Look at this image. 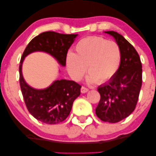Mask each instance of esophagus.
I'll return each instance as SVG.
<instances>
[{"label": "esophagus", "mask_w": 156, "mask_h": 156, "mask_svg": "<svg viewBox=\"0 0 156 156\" xmlns=\"http://www.w3.org/2000/svg\"><path fill=\"white\" fill-rule=\"evenodd\" d=\"M88 91H89V89H87V87H85L84 86H82V87H81V92H82V93H83V94L86 93Z\"/></svg>", "instance_id": "esophagus-1"}]
</instances>
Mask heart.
Wrapping results in <instances>:
<instances>
[{
	"label": "heart",
	"instance_id": "obj_1",
	"mask_svg": "<svg viewBox=\"0 0 156 156\" xmlns=\"http://www.w3.org/2000/svg\"><path fill=\"white\" fill-rule=\"evenodd\" d=\"M121 59L122 52L117 42L101 37H89L77 42L74 52L67 55L65 62L74 80H80L87 69L89 82L101 84L116 75Z\"/></svg>",
	"mask_w": 156,
	"mask_h": 156
}]
</instances>
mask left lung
Returning a JSON list of instances; mask_svg holds the SVG:
<instances>
[{
	"mask_svg": "<svg viewBox=\"0 0 156 156\" xmlns=\"http://www.w3.org/2000/svg\"><path fill=\"white\" fill-rule=\"evenodd\" d=\"M106 33L119 44L122 59L116 75L98 88L101 99L96 114L105 122L116 123L135 109L142 85V65L137 51L122 35L114 31Z\"/></svg>",
	"mask_w": 156,
	"mask_h": 156,
	"instance_id": "1",
	"label": "left lung"
}]
</instances>
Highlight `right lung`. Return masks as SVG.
<instances>
[{
  "mask_svg": "<svg viewBox=\"0 0 156 156\" xmlns=\"http://www.w3.org/2000/svg\"><path fill=\"white\" fill-rule=\"evenodd\" d=\"M77 35L44 32L34 37L21 57L19 72L20 85L28 112L38 121L48 124H56L65 121L71 112L72 104L80 95L82 86L74 81L57 80L44 89H35L27 84L23 77L22 64L24 58L35 51L48 52L61 65L65 66L67 51Z\"/></svg>",
  "mask_w": 156,
  "mask_h": 156,
  "instance_id": "obj_1",
  "label": "right lung"
}]
</instances>
